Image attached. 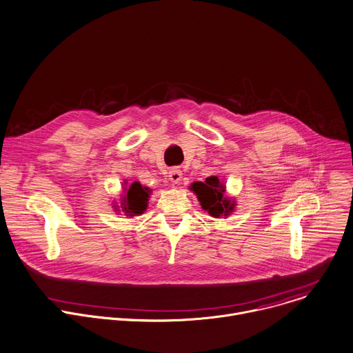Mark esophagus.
Listing matches in <instances>:
<instances>
[{"mask_svg": "<svg viewBox=\"0 0 353 353\" xmlns=\"http://www.w3.org/2000/svg\"><path fill=\"white\" fill-rule=\"evenodd\" d=\"M168 177H169V180L172 183L179 184L181 181V179H183V172L179 168H173V169L169 170V176Z\"/></svg>", "mask_w": 353, "mask_h": 353, "instance_id": "1", "label": "esophagus"}]
</instances>
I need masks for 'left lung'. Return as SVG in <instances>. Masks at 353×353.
<instances>
[{
	"label": "left lung",
	"mask_w": 353,
	"mask_h": 353,
	"mask_svg": "<svg viewBox=\"0 0 353 353\" xmlns=\"http://www.w3.org/2000/svg\"><path fill=\"white\" fill-rule=\"evenodd\" d=\"M190 190L194 191L202 209L206 210L212 217H225L236 208V201L225 196V185L219 180L217 176L206 177L203 183H192Z\"/></svg>",
	"instance_id": "obj_1"
}]
</instances>
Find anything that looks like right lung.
<instances>
[{"mask_svg": "<svg viewBox=\"0 0 353 353\" xmlns=\"http://www.w3.org/2000/svg\"><path fill=\"white\" fill-rule=\"evenodd\" d=\"M151 190L143 187L139 181L132 183L125 188V195L121 198V208L126 216H139L144 213L148 205ZM116 212H121L119 206H114Z\"/></svg>", "mask_w": 353, "mask_h": 353, "instance_id": "add662e5", "label": "right lung"}]
</instances>
